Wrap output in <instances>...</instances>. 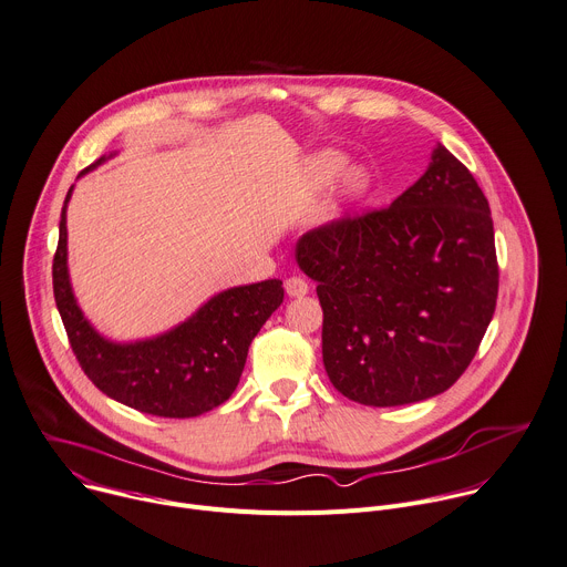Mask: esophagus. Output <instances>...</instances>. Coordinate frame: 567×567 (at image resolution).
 <instances>
[{
  "label": "esophagus",
  "instance_id": "34e87169",
  "mask_svg": "<svg viewBox=\"0 0 567 567\" xmlns=\"http://www.w3.org/2000/svg\"><path fill=\"white\" fill-rule=\"evenodd\" d=\"M285 291L291 298H300V296H305L307 291H310V285H307V280L300 278V276H291V278L285 280Z\"/></svg>",
  "mask_w": 567,
  "mask_h": 567
}]
</instances>
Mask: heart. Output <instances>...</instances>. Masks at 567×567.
Segmentation results:
<instances>
[{
	"mask_svg": "<svg viewBox=\"0 0 567 567\" xmlns=\"http://www.w3.org/2000/svg\"><path fill=\"white\" fill-rule=\"evenodd\" d=\"M346 165H348V161H346L343 153H337V151H323V153H319V156L310 163V172H312V176H315V181H317V183L328 185V183L337 181V178L343 174ZM348 187H350L352 192H359V189H362V187H364V178H362V174H352V176L348 178Z\"/></svg>",
	"mask_w": 567,
	"mask_h": 567,
	"instance_id": "heart-1",
	"label": "heart"
}]
</instances>
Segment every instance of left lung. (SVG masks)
I'll return each mask as SVG.
<instances>
[{
  "instance_id": "1",
  "label": "left lung",
  "mask_w": 567,
  "mask_h": 567,
  "mask_svg": "<svg viewBox=\"0 0 567 567\" xmlns=\"http://www.w3.org/2000/svg\"><path fill=\"white\" fill-rule=\"evenodd\" d=\"M300 269L323 307V367L371 406L447 391L473 362L497 302L488 200L445 146L391 205L300 237Z\"/></svg>"
}]
</instances>
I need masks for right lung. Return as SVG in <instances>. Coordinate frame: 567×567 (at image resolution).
I'll list each match as a JSON object with an SVG mask.
<instances>
[{"mask_svg":"<svg viewBox=\"0 0 567 567\" xmlns=\"http://www.w3.org/2000/svg\"><path fill=\"white\" fill-rule=\"evenodd\" d=\"M70 194L72 187L65 203ZM51 274L70 346L90 382L109 398L163 419L200 416L226 402L241 378L250 341L285 298L280 280L233 287L163 337L111 343L90 328L72 296L65 205Z\"/></svg>","mask_w":567,"mask_h":567,"instance_id":"obj_1","label":"right lung"}]
</instances>
